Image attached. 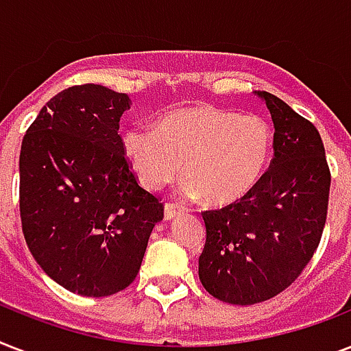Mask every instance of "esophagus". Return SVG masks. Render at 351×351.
<instances>
[{
    "label": "esophagus",
    "instance_id": "obj_1",
    "mask_svg": "<svg viewBox=\"0 0 351 351\" xmlns=\"http://www.w3.org/2000/svg\"><path fill=\"white\" fill-rule=\"evenodd\" d=\"M182 211H184V208L182 206H178V204H165V208H164V219L165 220H173L176 217V215H180Z\"/></svg>",
    "mask_w": 351,
    "mask_h": 351
}]
</instances>
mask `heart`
Returning a JSON list of instances; mask_svg holds the SVG:
<instances>
[{"instance_id": "1", "label": "heart", "mask_w": 351, "mask_h": 351, "mask_svg": "<svg viewBox=\"0 0 351 351\" xmlns=\"http://www.w3.org/2000/svg\"><path fill=\"white\" fill-rule=\"evenodd\" d=\"M121 151L138 182L158 191L184 173L180 191L211 206L244 198L261 182L273 154V131L258 117L213 106L176 109L156 127H131Z\"/></svg>"}]
</instances>
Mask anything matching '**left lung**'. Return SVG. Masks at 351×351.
Wrapping results in <instances>:
<instances>
[{
  "label": "left lung",
  "instance_id": "obj_1",
  "mask_svg": "<svg viewBox=\"0 0 351 351\" xmlns=\"http://www.w3.org/2000/svg\"><path fill=\"white\" fill-rule=\"evenodd\" d=\"M273 160L244 198L204 211L198 277L222 302L247 306L291 286L321 242L332 175L317 127L266 90Z\"/></svg>",
  "mask_w": 351,
  "mask_h": 351
}]
</instances>
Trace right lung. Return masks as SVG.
<instances>
[{
  "instance_id": "right-lung-1",
  "label": "right lung",
  "mask_w": 351,
  "mask_h": 351,
  "mask_svg": "<svg viewBox=\"0 0 351 351\" xmlns=\"http://www.w3.org/2000/svg\"><path fill=\"white\" fill-rule=\"evenodd\" d=\"M129 96L85 84L58 93L19 153L25 242L69 291L107 297L136 278L164 204L138 186L118 134Z\"/></svg>"
}]
</instances>
